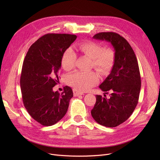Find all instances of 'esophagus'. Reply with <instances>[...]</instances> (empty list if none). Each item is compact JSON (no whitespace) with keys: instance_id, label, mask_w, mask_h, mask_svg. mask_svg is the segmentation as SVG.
Here are the masks:
<instances>
[{"instance_id":"1","label":"esophagus","mask_w":160,"mask_h":160,"mask_svg":"<svg viewBox=\"0 0 160 160\" xmlns=\"http://www.w3.org/2000/svg\"><path fill=\"white\" fill-rule=\"evenodd\" d=\"M73 93H74V95L75 97H77V96H79V95H83V92L79 91H78L77 89H73Z\"/></svg>"}]
</instances>
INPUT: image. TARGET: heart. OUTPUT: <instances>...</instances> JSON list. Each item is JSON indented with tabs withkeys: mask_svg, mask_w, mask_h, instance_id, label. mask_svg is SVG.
Listing matches in <instances>:
<instances>
[{
	"mask_svg": "<svg viewBox=\"0 0 160 160\" xmlns=\"http://www.w3.org/2000/svg\"><path fill=\"white\" fill-rule=\"evenodd\" d=\"M77 50L92 59L93 66L101 74L110 71L115 60V52L111 48H104L93 41H87L77 45ZM77 61V55L71 48L67 49L62 58V65L66 71L72 69ZM98 74L93 72H75L67 77V83L75 89L87 91L98 82Z\"/></svg>",
	"mask_w": 160,
	"mask_h": 160,
	"instance_id": "b5f03b06",
	"label": "heart"
}]
</instances>
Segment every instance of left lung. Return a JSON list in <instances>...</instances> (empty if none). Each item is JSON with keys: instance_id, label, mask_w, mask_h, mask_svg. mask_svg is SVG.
Masks as SVG:
<instances>
[{"instance_id": "1", "label": "left lung", "mask_w": 160, "mask_h": 160, "mask_svg": "<svg viewBox=\"0 0 160 160\" xmlns=\"http://www.w3.org/2000/svg\"><path fill=\"white\" fill-rule=\"evenodd\" d=\"M93 39L110 42L115 51L111 71L99 86L110 98L96 95L91 113L95 121L106 127H115L127 121L138 103L141 77L136 56L128 42L115 32H100Z\"/></svg>"}]
</instances>
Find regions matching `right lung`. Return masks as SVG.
Masks as SVG:
<instances>
[{"label":"right lung","instance_id":"right-lung-1","mask_svg":"<svg viewBox=\"0 0 160 160\" xmlns=\"http://www.w3.org/2000/svg\"><path fill=\"white\" fill-rule=\"evenodd\" d=\"M77 36L66 33H48L33 43L22 64L20 85L24 106L32 118L43 126L60 121L73 97L72 89L64 87L60 94L54 91L63 54Z\"/></svg>","mask_w":160,"mask_h":160}]
</instances>
